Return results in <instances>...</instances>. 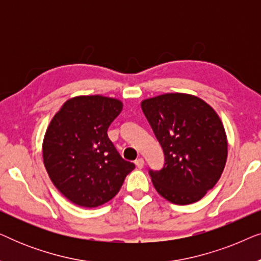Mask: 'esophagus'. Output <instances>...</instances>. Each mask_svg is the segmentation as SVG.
<instances>
[{
	"label": "esophagus",
	"instance_id": "1",
	"mask_svg": "<svg viewBox=\"0 0 261 261\" xmlns=\"http://www.w3.org/2000/svg\"><path fill=\"white\" fill-rule=\"evenodd\" d=\"M144 164H145V162L142 158H139L135 160V165H137L138 169H142V167H144Z\"/></svg>",
	"mask_w": 261,
	"mask_h": 261
}]
</instances>
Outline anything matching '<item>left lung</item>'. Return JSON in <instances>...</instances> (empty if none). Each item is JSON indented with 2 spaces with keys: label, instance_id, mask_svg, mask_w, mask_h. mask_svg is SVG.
Instances as JSON below:
<instances>
[{
  "label": "left lung",
  "instance_id": "obj_1",
  "mask_svg": "<svg viewBox=\"0 0 261 261\" xmlns=\"http://www.w3.org/2000/svg\"><path fill=\"white\" fill-rule=\"evenodd\" d=\"M165 163L149 170L159 195L174 204L201 199L220 179L226 165V132L215 110L188 94H165L141 102Z\"/></svg>",
  "mask_w": 261,
  "mask_h": 261
}]
</instances>
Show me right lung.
Listing matches in <instances>:
<instances>
[{
  "instance_id": "right-lung-1",
  "label": "right lung",
  "mask_w": 261,
  "mask_h": 261,
  "mask_svg": "<svg viewBox=\"0 0 261 261\" xmlns=\"http://www.w3.org/2000/svg\"><path fill=\"white\" fill-rule=\"evenodd\" d=\"M121 110L119 99L78 96L64 103L47 127L42 144L46 171L74 204H105L134 170V164L122 159L107 133Z\"/></svg>"
}]
</instances>
